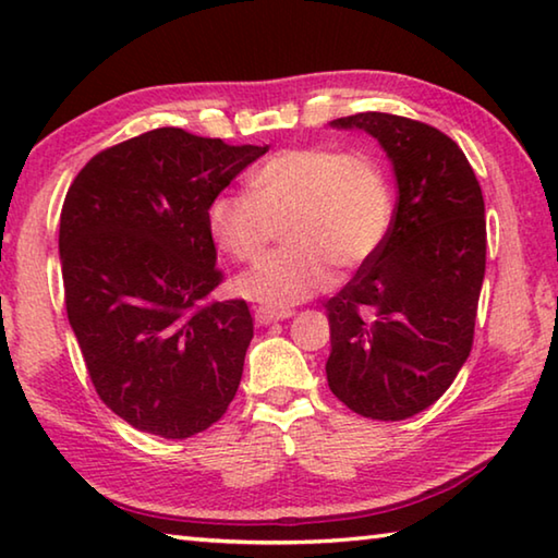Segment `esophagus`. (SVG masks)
Masks as SVG:
<instances>
[{
	"instance_id": "34e87169",
	"label": "esophagus",
	"mask_w": 558,
	"mask_h": 558,
	"mask_svg": "<svg viewBox=\"0 0 558 558\" xmlns=\"http://www.w3.org/2000/svg\"><path fill=\"white\" fill-rule=\"evenodd\" d=\"M295 313L292 310H278V307H256V323L258 325H272V323H280V319H288Z\"/></svg>"
}]
</instances>
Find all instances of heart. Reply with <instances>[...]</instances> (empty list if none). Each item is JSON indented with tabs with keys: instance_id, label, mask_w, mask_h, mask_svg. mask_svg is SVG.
Wrapping results in <instances>:
<instances>
[{
	"instance_id": "obj_1",
	"label": "heart",
	"mask_w": 558,
	"mask_h": 558,
	"mask_svg": "<svg viewBox=\"0 0 558 558\" xmlns=\"http://www.w3.org/2000/svg\"><path fill=\"white\" fill-rule=\"evenodd\" d=\"M393 219L381 165L364 153L295 147L266 159L251 192H223L206 209L214 241L235 260H256L286 226L290 245L235 280L241 295L290 307L332 280V263L356 268L374 258Z\"/></svg>"
}]
</instances>
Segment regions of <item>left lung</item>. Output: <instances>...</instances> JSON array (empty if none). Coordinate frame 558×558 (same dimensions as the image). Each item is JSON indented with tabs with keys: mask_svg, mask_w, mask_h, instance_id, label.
Listing matches in <instances>:
<instances>
[{
	"mask_svg": "<svg viewBox=\"0 0 558 558\" xmlns=\"http://www.w3.org/2000/svg\"><path fill=\"white\" fill-rule=\"evenodd\" d=\"M379 140L399 199L374 258L327 300V384L347 409L403 421L436 403L468 362L485 278L483 189L468 157L426 122L356 112L332 120Z\"/></svg>",
	"mask_w": 558,
	"mask_h": 558,
	"instance_id": "1",
	"label": "left lung"
}]
</instances>
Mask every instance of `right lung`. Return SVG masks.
Masks as SVG:
<instances>
[{
    "instance_id": "obj_1",
    "label": "right lung",
    "mask_w": 558,
    "mask_h": 558,
    "mask_svg": "<svg viewBox=\"0 0 558 558\" xmlns=\"http://www.w3.org/2000/svg\"><path fill=\"white\" fill-rule=\"evenodd\" d=\"M266 153L157 128L102 149L65 194V313L100 401L132 428L192 438L239 391L253 317L209 300L223 272L206 209Z\"/></svg>"
}]
</instances>
